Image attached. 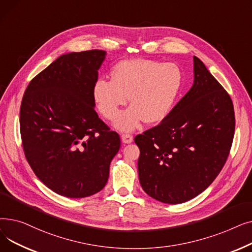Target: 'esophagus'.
<instances>
[{
	"label": "esophagus",
	"mask_w": 252,
	"mask_h": 252,
	"mask_svg": "<svg viewBox=\"0 0 252 252\" xmlns=\"http://www.w3.org/2000/svg\"><path fill=\"white\" fill-rule=\"evenodd\" d=\"M122 141L125 144H129V143H131V142L134 141V138H133V136H130L128 134H124L122 136Z\"/></svg>",
	"instance_id": "obj_1"
}]
</instances>
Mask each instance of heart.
<instances>
[{"instance_id":"heart-1","label":"heart","mask_w":252,"mask_h":252,"mask_svg":"<svg viewBox=\"0 0 252 252\" xmlns=\"http://www.w3.org/2000/svg\"><path fill=\"white\" fill-rule=\"evenodd\" d=\"M110 82L99 78L93 85L92 97L97 109L112 121L129 97L130 109L114 122L121 131H131L142 123L157 125L169 114L178 98L183 73L175 63L133 58L115 63Z\"/></svg>"}]
</instances>
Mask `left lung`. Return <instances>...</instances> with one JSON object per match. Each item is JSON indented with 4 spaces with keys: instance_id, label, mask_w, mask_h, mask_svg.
I'll return each mask as SVG.
<instances>
[{
    "instance_id": "1",
    "label": "left lung",
    "mask_w": 252,
    "mask_h": 252,
    "mask_svg": "<svg viewBox=\"0 0 252 252\" xmlns=\"http://www.w3.org/2000/svg\"><path fill=\"white\" fill-rule=\"evenodd\" d=\"M191 89L157 126L135 138L139 181L154 199L186 202L215 181L234 137L233 103L203 62L193 56Z\"/></svg>"
}]
</instances>
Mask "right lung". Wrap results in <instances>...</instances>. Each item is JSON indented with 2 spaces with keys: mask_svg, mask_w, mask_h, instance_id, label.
<instances>
[{
  "mask_svg": "<svg viewBox=\"0 0 252 252\" xmlns=\"http://www.w3.org/2000/svg\"><path fill=\"white\" fill-rule=\"evenodd\" d=\"M105 51L69 52L30 83L20 107L24 154L35 176L55 193L84 198L101 191L121 148L95 111L92 88Z\"/></svg>",
  "mask_w": 252,
  "mask_h": 252,
  "instance_id": "obj_1",
  "label": "right lung"
}]
</instances>
